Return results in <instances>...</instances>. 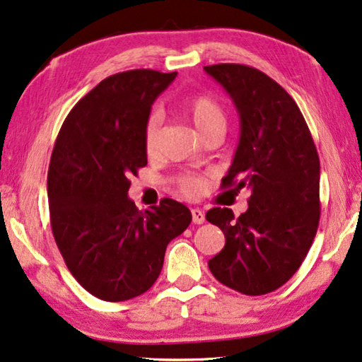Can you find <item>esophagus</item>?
I'll return each instance as SVG.
<instances>
[{
	"instance_id": "obj_1",
	"label": "esophagus",
	"mask_w": 362,
	"mask_h": 362,
	"mask_svg": "<svg viewBox=\"0 0 362 362\" xmlns=\"http://www.w3.org/2000/svg\"><path fill=\"white\" fill-rule=\"evenodd\" d=\"M191 214H192V222H194V224H202V222L206 221L204 211L199 209V207H192Z\"/></svg>"
}]
</instances>
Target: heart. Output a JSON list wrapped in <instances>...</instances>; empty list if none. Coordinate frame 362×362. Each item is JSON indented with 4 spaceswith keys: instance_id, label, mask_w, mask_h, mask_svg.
<instances>
[{
    "instance_id": "heart-1",
    "label": "heart",
    "mask_w": 362,
    "mask_h": 362,
    "mask_svg": "<svg viewBox=\"0 0 362 362\" xmlns=\"http://www.w3.org/2000/svg\"><path fill=\"white\" fill-rule=\"evenodd\" d=\"M185 113L202 138L209 135H224L227 128V112L216 97L206 95V93L194 95L186 102ZM160 136L161 115L153 112L148 117L145 123V133H143V141H145V150L148 155H153L156 151ZM180 187L186 194H197L202 189V180L197 176H185L180 180Z\"/></svg>"
}]
</instances>
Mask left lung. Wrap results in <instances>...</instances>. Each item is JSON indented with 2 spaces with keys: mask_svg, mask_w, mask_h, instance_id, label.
<instances>
[{
  "mask_svg": "<svg viewBox=\"0 0 362 362\" xmlns=\"http://www.w3.org/2000/svg\"><path fill=\"white\" fill-rule=\"evenodd\" d=\"M204 71L234 100L240 141L222 189H250L239 217L212 207L206 219L226 245L209 270L221 284L257 296L286 284L305 260L320 224V158L298 105L259 69L214 64Z\"/></svg>",
  "mask_w": 362,
  "mask_h": 362,
  "instance_id": "1",
  "label": "left lung"
}]
</instances>
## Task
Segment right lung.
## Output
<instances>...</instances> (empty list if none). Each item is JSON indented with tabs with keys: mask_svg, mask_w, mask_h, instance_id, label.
<instances>
[{
	"mask_svg": "<svg viewBox=\"0 0 362 362\" xmlns=\"http://www.w3.org/2000/svg\"><path fill=\"white\" fill-rule=\"evenodd\" d=\"M176 72L135 69L103 78L69 112L47 171L54 239L78 284L103 301H125L155 284L166 245L191 224L170 197L140 211L130 177L146 166L145 123Z\"/></svg>",
	"mask_w": 362,
	"mask_h": 362,
	"instance_id": "1",
	"label": "right lung"
}]
</instances>
